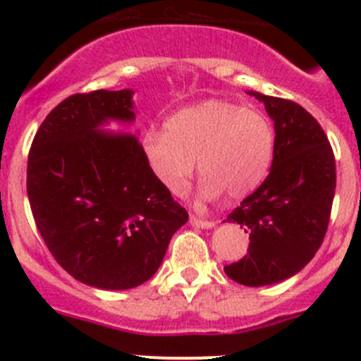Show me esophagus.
<instances>
[{"mask_svg":"<svg viewBox=\"0 0 361 361\" xmlns=\"http://www.w3.org/2000/svg\"><path fill=\"white\" fill-rule=\"evenodd\" d=\"M190 225L197 228H213L216 224H214V221L202 220V218H197V216H190Z\"/></svg>","mask_w":361,"mask_h":361,"instance_id":"34e87169","label":"esophagus"}]
</instances>
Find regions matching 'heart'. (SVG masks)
Returning <instances> with one entry per match:
<instances>
[{
	"label": "heart",
	"mask_w": 361,
	"mask_h": 361,
	"mask_svg": "<svg viewBox=\"0 0 361 361\" xmlns=\"http://www.w3.org/2000/svg\"><path fill=\"white\" fill-rule=\"evenodd\" d=\"M274 145L264 113L207 99L171 115L164 130H147L141 150L157 183L173 195L183 194L197 159L199 194L214 201L224 192L243 199L257 190L271 171Z\"/></svg>",
	"instance_id": "1"
}]
</instances>
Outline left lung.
Listing matches in <instances>:
<instances>
[{
  "instance_id": "left-lung-1",
  "label": "left lung",
  "mask_w": 361,
  "mask_h": 361,
  "mask_svg": "<svg viewBox=\"0 0 361 361\" xmlns=\"http://www.w3.org/2000/svg\"><path fill=\"white\" fill-rule=\"evenodd\" d=\"M248 94L274 122V159L264 183L227 216L248 232L250 248L224 271L245 286H267L300 272L322 246L336 195V159L322 126L300 104Z\"/></svg>"
}]
</instances>
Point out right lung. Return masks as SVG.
Listing matches in <instances>:
<instances>
[{
  "mask_svg": "<svg viewBox=\"0 0 361 361\" xmlns=\"http://www.w3.org/2000/svg\"><path fill=\"white\" fill-rule=\"evenodd\" d=\"M134 90L75 94L49 113L27 159L36 227L61 267L99 290H129L157 272L188 214L157 183L137 134Z\"/></svg>",
  "mask_w": 361,
  "mask_h": 361,
  "instance_id": "add662e5",
  "label": "right lung"
}]
</instances>
